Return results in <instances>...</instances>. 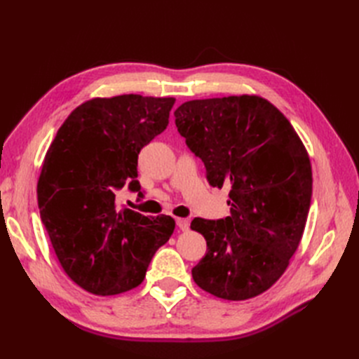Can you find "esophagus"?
Returning <instances> with one entry per match:
<instances>
[{
	"label": "esophagus",
	"instance_id": "1",
	"mask_svg": "<svg viewBox=\"0 0 359 359\" xmlns=\"http://www.w3.org/2000/svg\"><path fill=\"white\" fill-rule=\"evenodd\" d=\"M177 224L181 231H189L190 220L189 219H177Z\"/></svg>",
	"mask_w": 359,
	"mask_h": 359
}]
</instances>
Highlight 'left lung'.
<instances>
[{
  "label": "left lung",
  "mask_w": 359,
  "mask_h": 359,
  "mask_svg": "<svg viewBox=\"0 0 359 359\" xmlns=\"http://www.w3.org/2000/svg\"><path fill=\"white\" fill-rule=\"evenodd\" d=\"M187 147L202 158L210 186L231 187V215L196 217L206 253L194 283L227 301L255 298L289 266L306 227L311 165L295 128L259 95L190 100L175 111Z\"/></svg>",
  "instance_id": "left-lung-1"
}]
</instances>
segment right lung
I'll use <instances>...</instances> for the list:
<instances>
[{"instance_id":"right-lung-1","label":"right lung","mask_w":359,"mask_h":359,"mask_svg":"<svg viewBox=\"0 0 359 359\" xmlns=\"http://www.w3.org/2000/svg\"><path fill=\"white\" fill-rule=\"evenodd\" d=\"M173 97H95L69 115L48 149L37 182L41 222L76 285L109 297L142 283L175 220L119 210L115 193L139 191L137 156L169 124ZM139 191V196H140Z\"/></svg>"}]
</instances>
